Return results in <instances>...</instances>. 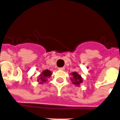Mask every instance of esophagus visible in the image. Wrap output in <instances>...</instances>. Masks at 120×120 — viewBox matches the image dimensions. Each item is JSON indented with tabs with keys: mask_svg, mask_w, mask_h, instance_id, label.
Segmentation results:
<instances>
[{
	"mask_svg": "<svg viewBox=\"0 0 120 120\" xmlns=\"http://www.w3.org/2000/svg\"><path fill=\"white\" fill-rule=\"evenodd\" d=\"M58 70H61V71H64L65 70V68H59L58 69Z\"/></svg>",
	"mask_w": 120,
	"mask_h": 120,
	"instance_id": "34e87169",
	"label": "esophagus"
}]
</instances>
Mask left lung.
<instances>
[{
    "label": "left lung",
    "instance_id": "obj_1",
    "mask_svg": "<svg viewBox=\"0 0 120 120\" xmlns=\"http://www.w3.org/2000/svg\"><path fill=\"white\" fill-rule=\"evenodd\" d=\"M71 75L73 76V78H71V81L73 82V83L77 86H80V84L83 82V79L82 78L81 76L79 75L76 72H73V73H71Z\"/></svg>",
    "mask_w": 120,
    "mask_h": 120
}]
</instances>
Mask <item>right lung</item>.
Returning a JSON list of instances; mask_svg holds the SVG:
<instances>
[{"label":"right lung","mask_w":120,"mask_h":120,"mask_svg":"<svg viewBox=\"0 0 120 120\" xmlns=\"http://www.w3.org/2000/svg\"><path fill=\"white\" fill-rule=\"evenodd\" d=\"M52 75V73L49 70H46L44 71L40 75L38 76V82H39L40 83H43L47 81V78H49L51 75Z\"/></svg>","instance_id":"obj_1"}]
</instances>
